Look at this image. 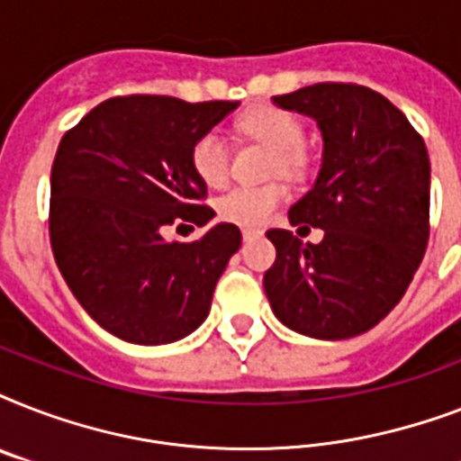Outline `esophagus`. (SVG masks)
<instances>
[{
	"label": "esophagus",
	"mask_w": 461,
	"mask_h": 461,
	"mask_svg": "<svg viewBox=\"0 0 461 461\" xmlns=\"http://www.w3.org/2000/svg\"><path fill=\"white\" fill-rule=\"evenodd\" d=\"M241 234H244V241H251V239H258L263 231L253 230V227H244V230H241Z\"/></svg>",
	"instance_id": "34e87169"
}]
</instances>
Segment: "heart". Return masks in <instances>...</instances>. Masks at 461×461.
Returning <instances> with one entry per match:
<instances>
[{"label":"heart","instance_id":"b5f03b06","mask_svg":"<svg viewBox=\"0 0 461 461\" xmlns=\"http://www.w3.org/2000/svg\"><path fill=\"white\" fill-rule=\"evenodd\" d=\"M251 139L266 143L275 150L273 172L285 176H299L306 169V155L302 150L303 124L294 114L277 107H258L241 122ZM191 167L203 184L210 188L222 186L230 176V143L220 131H205L191 148ZM287 198L282 184L263 186H234L217 201V212L222 220L244 227H260L275 215Z\"/></svg>","mask_w":461,"mask_h":461}]
</instances>
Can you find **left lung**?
Instances as JSON below:
<instances>
[{
  "label": "left lung",
  "mask_w": 461,
  "mask_h": 461,
  "mask_svg": "<svg viewBox=\"0 0 461 461\" xmlns=\"http://www.w3.org/2000/svg\"><path fill=\"white\" fill-rule=\"evenodd\" d=\"M313 119L322 139L313 186L289 222L325 231L303 244L270 230L277 249L263 277L282 325L315 339L375 328L407 292L429 244L430 162L426 143L387 97L351 83H318L273 97Z\"/></svg>",
  "instance_id": "obj_1"
}]
</instances>
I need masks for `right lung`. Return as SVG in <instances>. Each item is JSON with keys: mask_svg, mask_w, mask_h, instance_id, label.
I'll return each mask as SVG.
<instances>
[{"mask_svg": "<svg viewBox=\"0 0 461 461\" xmlns=\"http://www.w3.org/2000/svg\"><path fill=\"white\" fill-rule=\"evenodd\" d=\"M239 103L112 97L61 139L52 165L50 241L83 311L110 335L155 347L191 335L241 246L237 224L217 222L191 244L167 241L176 217L198 227L208 186L191 167L195 139Z\"/></svg>", "mask_w": 461, "mask_h": 461, "instance_id": "right-lung-1", "label": "right lung"}]
</instances>
